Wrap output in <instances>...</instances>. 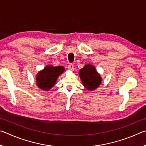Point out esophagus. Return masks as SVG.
I'll list each match as a JSON object with an SVG mask.
<instances>
[{"label":"esophagus","mask_w":146,"mask_h":146,"mask_svg":"<svg viewBox=\"0 0 146 146\" xmlns=\"http://www.w3.org/2000/svg\"><path fill=\"white\" fill-rule=\"evenodd\" d=\"M68 70H70L71 71H73L74 70H75V66H74V65H73V64H70V65L68 66Z\"/></svg>","instance_id":"1"}]
</instances>
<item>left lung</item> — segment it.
Listing matches in <instances>:
<instances>
[{
	"instance_id": "8db88e82",
	"label": "left lung",
	"mask_w": 146,
	"mask_h": 146,
	"mask_svg": "<svg viewBox=\"0 0 146 146\" xmlns=\"http://www.w3.org/2000/svg\"><path fill=\"white\" fill-rule=\"evenodd\" d=\"M78 73L83 86L90 91L95 90L102 82V77L92 64H86Z\"/></svg>"
}]
</instances>
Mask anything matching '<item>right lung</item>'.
<instances>
[{"mask_svg": "<svg viewBox=\"0 0 146 146\" xmlns=\"http://www.w3.org/2000/svg\"><path fill=\"white\" fill-rule=\"evenodd\" d=\"M64 70L65 68L63 66H46L36 75L35 81L38 88L43 91H49L55 86L57 78Z\"/></svg>", "mask_w": 146, "mask_h": 146, "instance_id": "1", "label": "right lung"}]
</instances>
